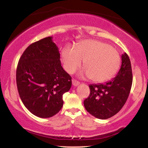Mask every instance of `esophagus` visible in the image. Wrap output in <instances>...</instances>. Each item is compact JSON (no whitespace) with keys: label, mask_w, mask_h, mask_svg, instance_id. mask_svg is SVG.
<instances>
[{"label":"esophagus","mask_w":148,"mask_h":148,"mask_svg":"<svg viewBox=\"0 0 148 148\" xmlns=\"http://www.w3.org/2000/svg\"><path fill=\"white\" fill-rule=\"evenodd\" d=\"M79 84H80V83H79L78 81H76V80H75V79H73V80H72V85H73V86H79Z\"/></svg>","instance_id":"34e87169"}]
</instances>
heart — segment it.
Masks as SVG:
<instances>
[{"mask_svg": "<svg viewBox=\"0 0 148 148\" xmlns=\"http://www.w3.org/2000/svg\"><path fill=\"white\" fill-rule=\"evenodd\" d=\"M64 70L73 74L81 67L84 60L83 75L95 82L103 83L111 79L120 65V56L116 49L99 40H86L73 47L67 45L60 53Z\"/></svg>", "mask_w": 148, "mask_h": 148, "instance_id": "heart-1", "label": "heart"}]
</instances>
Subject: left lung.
Returning a JSON list of instances; mask_svg holds the SVG:
<instances>
[{
	"label": "left lung",
	"mask_w": 148,
	"mask_h": 148,
	"mask_svg": "<svg viewBox=\"0 0 148 148\" xmlns=\"http://www.w3.org/2000/svg\"><path fill=\"white\" fill-rule=\"evenodd\" d=\"M122 64L116 76L105 84H90V93L84 103L86 111L97 118H111L121 110L130 95L133 76L128 55H122Z\"/></svg>",
	"instance_id": "obj_1"
}]
</instances>
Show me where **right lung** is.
Returning <instances> with one entry per match:
<instances>
[{"instance_id":"add662e5","label":"right lung","mask_w":148,"mask_h":148,"mask_svg":"<svg viewBox=\"0 0 148 148\" xmlns=\"http://www.w3.org/2000/svg\"><path fill=\"white\" fill-rule=\"evenodd\" d=\"M47 37L28 46L18 60L16 85L27 109L42 118H51L63 106L62 95L72 77L61 66L58 47Z\"/></svg>"}]
</instances>
